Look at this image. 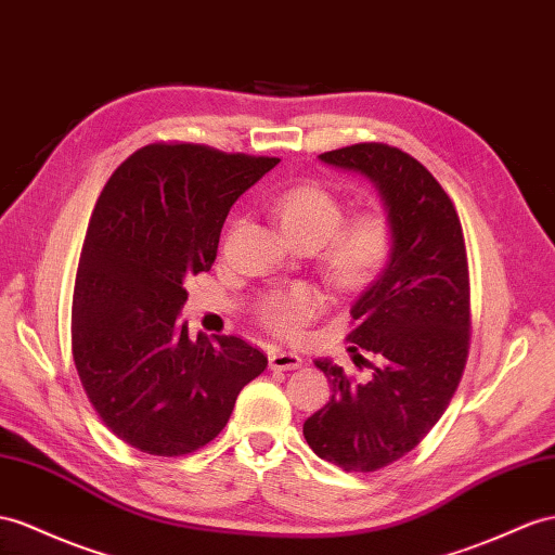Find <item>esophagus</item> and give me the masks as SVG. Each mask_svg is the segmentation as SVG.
Wrapping results in <instances>:
<instances>
[{"label":"esophagus","mask_w":555,"mask_h":555,"mask_svg":"<svg viewBox=\"0 0 555 555\" xmlns=\"http://www.w3.org/2000/svg\"><path fill=\"white\" fill-rule=\"evenodd\" d=\"M300 365L302 359L293 351H274L272 357H269V367H272V371H297Z\"/></svg>","instance_id":"esophagus-1"}]
</instances>
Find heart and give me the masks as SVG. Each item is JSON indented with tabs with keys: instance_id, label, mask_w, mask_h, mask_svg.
Instances as JSON below:
<instances>
[{
	"instance_id": "b5f03b06",
	"label": "heart",
	"mask_w": 555,
	"mask_h": 555,
	"mask_svg": "<svg viewBox=\"0 0 555 555\" xmlns=\"http://www.w3.org/2000/svg\"><path fill=\"white\" fill-rule=\"evenodd\" d=\"M274 218L291 244L319 248L323 274L335 288L357 293L385 272L393 250V227L385 212L365 210L343 222V198L317 182L297 184L274 206ZM325 307L321 291L293 286L260 300V321L276 335H300Z\"/></svg>"
}]
</instances>
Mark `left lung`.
<instances>
[{
    "label": "left lung",
    "mask_w": 555,
    "mask_h": 555,
    "mask_svg": "<svg viewBox=\"0 0 555 555\" xmlns=\"http://www.w3.org/2000/svg\"><path fill=\"white\" fill-rule=\"evenodd\" d=\"M319 159L371 180L393 227L391 258L351 307L347 335L353 363L373 375L357 382L317 361L333 396L302 426L321 460L367 474L417 448L460 385L472 328L466 246L446 190L399 147L359 142Z\"/></svg>",
    "instance_id": "obj_1"
}]
</instances>
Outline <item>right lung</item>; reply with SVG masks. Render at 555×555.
<instances>
[{"mask_svg":"<svg viewBox=\"0 0 555 555\" xmlns=\"http://www.w3.org/2000/svg\"><path fill=\"white\" fill-rule=\"evenodd\" d=\"M276 156L140 147L98 196L73 295V357L98 417L124 443L182 457L210 443L267 357L234 335L190 339L182 281L208 272L232 204Z\"/></svg>","mask_w":555,"mask_h":555,"instance_id":"right-lung-1","label":"right lung"}]
</instances>
